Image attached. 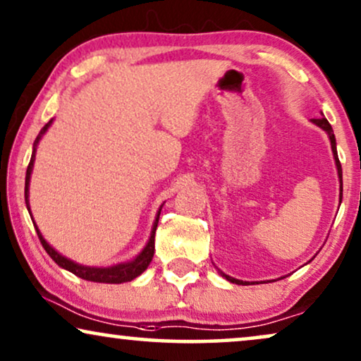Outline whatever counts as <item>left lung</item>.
Here are the masks:
<instances>
[{
  "instance_id": "8db88e82",
  "label": "left lung",
  "mask_w": 361,
  "mask_h": 361,
  "mask_svg": "<svg viewBox=\"0 0 361 361\" xmlns=\"http://www.w3.org/2000/svg\"><path fill=\"white\" fill-rule=\"evenodd\" d=\"M312 122H314L317 127H320L322 130H325L329 133V138H330V143H331V152H334V158H335V165H337V170H338V178H340V201H342V195H343V183H342V165H340V160H338V153H337V142H335V135H334V130H331V125L329 123V120L325 117L322 118H312ZM221 276L228 279L229 282H233V284H247V282H243L239 281V279H234V277H229L226 276V274L221 272Z\"/></svg>"
}]
</instances>
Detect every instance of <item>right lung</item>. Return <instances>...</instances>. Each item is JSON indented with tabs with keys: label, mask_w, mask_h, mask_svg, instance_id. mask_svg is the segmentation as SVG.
<instances>
[{
	"label": "right lung",
	"mask_w": 361,
	"mask_h": 361,
	"mask_svg": "<svg viewBox=\"0 0 361 361\" xmlns=\"http://www.w3.org/2000/svg\"><path fill=\"white\" fill-rule=\"evenodd\" d=\"M52 120H49L44 127H42V130L39 132V135L35 140V147H32V155H31V161L30 165H27V170H26V183H24V198H26V206H27V211H30L31 214V209H30V180H31V173H32V166H35V158H36V147L37 143H39L41 137L44 135L47 128L51 127ZM161 211V208H160ZM160 211H158L157 218H155V223H153V228H152V234H150V239H148L147 246L143 247V251L138 254V256L133 259V261H128V262H120V264H115V266H110V267H89V266H82V264H77L74 261H71V259H67L62 256L56 251L54 247L49 246V243L46 241L44 238H42L41 231L37 229L36 226V233L37 236H39V241L42 244V247L46 249V252L49 254L52 261H54L57 266L66 269V271H69L72 274H75L77 277L84 279V281H90V282H102V284H122V282H128V281H133V279L140 276V274L145 271L148 267V264L152 262L153 259V252H155V231H157V226H158V218H160Z\"/></svg>",
	"instance_id": "1"
}]
</instances>
